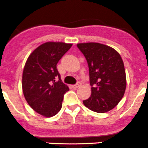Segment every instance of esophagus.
Here are the masks:
<instances>
[{"label":"esophagus","instance_id":"34e87169","mask_svg":"<svg viewBox=\"0 0 148 148\" xmlns=\"http://www.w3.org/2000/svg\"><path fill=\"white\" fill-rule=\"evenodd\" d=\"M81 85H82V84H81L80 82H78V83H77V84H74V85L73 86V88L76 89V88H78V87H80Z\"/></svg>","mask_w":148,"mask_h":148}]
</instances>
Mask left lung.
<instances>
[{
    "mask_svg": "<svg viewBox=\"0 0 148 148\" xmlns=\"http://www.w3.org/2000/svg\"><path fill=\"white\" fill-rule=\"evenodd\" d=\"M87 61L92 93L84 104L96 113L113 109L124 96L126 74L121 56L114 49L99 43L78 44Z\"/></svg>",
    "mask_w": 148,
    "mask_h": 148,
    "instance_id": "left-lung-1",
    "label": "left lung"
}]
</instances>
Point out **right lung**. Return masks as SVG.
Returning <instances> with one entry per match:
<instances>
[{"label": "right lung", "instance_id": "1", "mask_svg": "<svg viewBox=\"0 0 148 148\" xmlns=\"http://www.w3.org/2000/svg\"><path fill=\"white\" fill-rule=\"evenodd\" d=\"M71 44L47 42L29 56L23 69L22 88L29 105L39 114L52 117L60 111L69 87L61 82L57 64Z\"/></svg>", "mask_w": 148, "mask_h": 148}]
</instances>
